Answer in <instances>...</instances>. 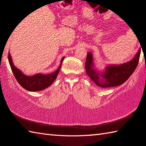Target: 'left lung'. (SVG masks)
I'll return each mask as SVG.
<instances>
[{"mask_svg": "<svg viewBox=\"0 0 146 146\" xmlns=\"http://www.w3.org/2000/svg\"><path fill=\"white\" fill-rule=\"evenodd\" d=\"M141 50L139 48L134 58L121 65H108L103 72L95 67L92 54L88 52L85 63L87 75L97 85L101 88H110L121 85L133 73L139 63Z\"/></svg>", "mask_w": 146, "mask_h": 146, "instance_id": "1", "label": "left lung"}]
</instances>
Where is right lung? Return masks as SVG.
Returning a JSON list of instances; mask_svg holds the SVG:
<instances>
[{"instance_id":"add662e5","label":"right lung","mask_w":146,"mask_h":146,"mask_svg":"<svg viewBox=\"0 0 146 146\" xmlns=\"http://www.w3.org/2000/svg\"><path fill=\"white\" fill-rule=\"evenodd\" d=\"M64 58H65V57H63L61 59L60 66H58L57 70L54 72L47 74L38 73L35 75L29 76L24 74L20 69L17 68L14 65L10 52H9L8 53V60L9 65L18 83L25 90L30 92L43 90L52 85V83L57 78L60 70L61 63H62Z\"/></svg>"}]
</instances>
